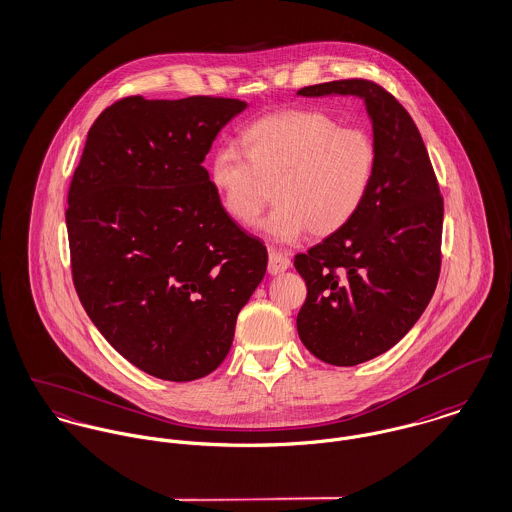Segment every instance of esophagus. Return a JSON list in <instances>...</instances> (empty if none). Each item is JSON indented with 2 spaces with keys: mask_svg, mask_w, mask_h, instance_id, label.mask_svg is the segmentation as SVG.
<instances>
[{
  "mask_svg": "<svg viewBox=\"0 0 512 512\" xmlns=\"http://www.w3.org/2000/svg\"><path fill=\"white\" fill-rule=\"evenodd\" d=\"M289 266H291V260H289L281 250H276V248H272V250H270L268 272H270L272 276H278L281 272H285Z\"/></svg>",
  "mask_w": 512,
  "mask_h": 512,
  "instance_id": "esophagus-1",
  "label": "esophagus"
}]
</instances>
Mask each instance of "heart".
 Listing matches in <instances>:
<instances>
[{
	"instance_id": "b5f03b06",
	"label": "heart",
	"mask_w": 512,
	"mask_h": 512,
	"mask_svg": "<svg viewBox=\"0 0 512 512\" xmlns=\"http://www.w3.org/2000/svg\"><path fill=\"white\" fill-rule=\"evenodd\" d=\"M242 150L219 146L209 162L211 186L234 223L250 227L270 203L264 231L279 242L303 234L330 236L344 229L372 187L377 150L358 127L315 109H283L252 121Z\"/></svg>"
}]
</instances>
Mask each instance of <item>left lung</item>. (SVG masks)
I'll return each mask as SVG.
<instances>
[{
	"instance_id": "8db88e82",
	"label": "left lung",
	"mask_w": 512,
	"mask_h": 512,
	"mask_svg": "<svg viewBox=\"0 0 512 512\" xmlns=\"http://www.w3.org/2000/svg\"><path fill=\"white\" fill-rule=\"evenodd\" d=\"M297 93L358 95L372 119L377 166L364 205L293 262L307 285L301 342L330 366H356L395 346L432 299L444 199L415 121L379 84L354 78Z\"/></svg>"
}]
</instances>
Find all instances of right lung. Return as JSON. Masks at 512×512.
Here are the masks:
<instances>
[{
    "label": "right lung",
    "mask_w": 512,
    "mask_h": 512,
    "mask_svg": "<svg viewBox=\"0 0 512 512\" xmlns=\"http://www.w3.org/2000/svg\"><path fill=\"white\" fill-rule=\"evenodd\" d=\"M244 107L123 97L95 119L68 189L76 293L105 340L158 379L215 372L266 274V246L225 213L201 166Z\"/></svg>",
    "instance_id": "obj_1"
}]
</instances>
